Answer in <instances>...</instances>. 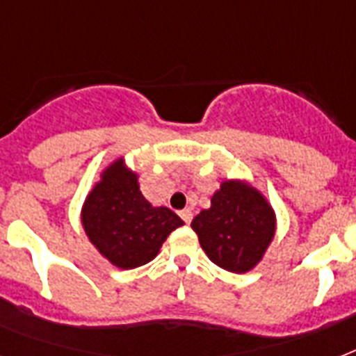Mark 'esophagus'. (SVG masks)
<instances>
[{"instance_id": "esophagus-1", "label": "esophagus", "mask_w": 356, "mask_h": 356, "mask_svg": "<svg viewBox=\"0 0 356 356\" xmlns=\"http://www.w3.org/2000/svg\"><path fill=\"white\" fill-rule=\"evenodd\" d=\"M179 216L183 218L184 223H190L192 222V216H194V214H192V211H190V209H183V211L179 212Z\"/></svg>"}]
</instances>
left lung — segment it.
Instances as JSON below:
<instances>
[{"label":"left lung","mask_w":356,"mask_h":356,"mask_svg":"<svg viewBox=\"0 0 356 356\" xmlns=\"http://www.w3.org/2000/svg\"><path fill=\"white\" fill-rule=\"evenodd\" d=\"M207 257L220 268L245 273L259 264L273 240L275 214L260 192L240 181H225L211 209L192 222Z\"/></svg>","instance_id":"8db88e82"}]
</instances>
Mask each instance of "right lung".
<instances>
[{"label":"right lung","mask_w":356,"mask_h":356,"mask_svg":"<svg viewBox=\"0 0 356 356\" xmlns=\"http://www.w3.org/2000/svg\"><path fill=\"white\" fill-rule=\"evenodd\" d=\"M183 220L166 207H153L140 192L136 173L116 161L102 175L83 207V227L99 253L122 270L153 260L168 234Z\"/></svg>","instance_id":"obj_1"}]
</instances>
